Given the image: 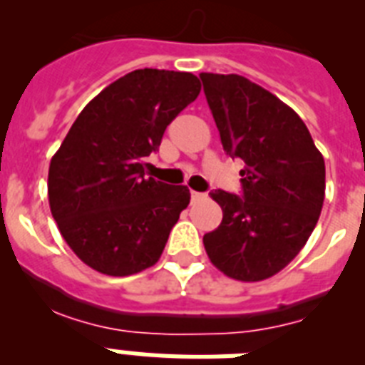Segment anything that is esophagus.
I'll list each match as a JSON object with an SVG mask.
<instances>
[{
  "label": "esophagus",
  "instance_id": "34e87169",
  "mask_svg": "<svg viewBox=\"0 0 365 365\" xmlns=\"http://www.w3.org/2000/svg\"><path fill=\"white\" fill-rule=\"evenodd\" d=\"M190 197H192V201L195 202V201H201V199H205L206 195H205V193H201V192H193V190H192V192H190Z\"/></svg>",
  "mask_w": 365,
  "mask_h": 365
}]
</instances>
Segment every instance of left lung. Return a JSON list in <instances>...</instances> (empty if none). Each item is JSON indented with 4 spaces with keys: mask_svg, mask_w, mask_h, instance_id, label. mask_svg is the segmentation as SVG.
<instances>
[{
    "mask_svg": "<svg viewBox=\"0 0 365 365\" xmlns=\"http://www.w3.org/2000/svg\"><path fill=\"white\" fill-rule=\"evenodd\" d=\"M243 193L215 190L222 221L202 237L210 261L240 282L285 269L314 230L325 197V163L292 108L240 74H199Z\"/></svg>",
    "mask_w": 365,
    "mask_h": 365,
    "instance_id": "obj_1",
    "label": "left lung"
}]
</instances>
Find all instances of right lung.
I'll return each instance as SVG.
<instances>
[{
	"label": "right lung",
	"instance_id": "obj_1",
	"mask_svg": "<svg viewBox=\"0 0 365 365\" xmlns=\"http://www.w3.org/2000/svg\"><path fill=\"white\" fill-rule=\"evenodd\" d=\"M199 93L192 73L131 71L71 125L51 159L47 190L58 230L86 265L131 276L159 261L190 190L146 177L144 159Z\"/></svg>",
	"mask_w": 365,
	"mask_h": 365
}]
</instances>
